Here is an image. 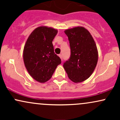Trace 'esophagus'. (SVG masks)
I'll return each mask as SVG.
<instances>
[{
	"mask_svg": "<svg viewBox=\"0 0 120 120\" xmlns=\"http://www.w3.org/2000/svg\"><path fill=\"white\" fill-rule=\"evenodd\" d=\"M59 57H60V58L61 59V60H63V57H62V55L60 54V55H59Z\"/></svg>",
	"mask_w": 120,
	"mask_h": 120,
	"instance_id": "34e87169",
	"label": "esophagus"
}]
</instances>
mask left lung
I'll return each instance as SVG.
<instances>
[{"instance_id": "1", "label": "left lung", "mask_w": 120, "mask_h": 120, "mask_svg": "<svg viewBox=\"0 0 120 120\" xmlns=\"http://www.w3.org/2000/svg\"><path fill=\"white\" fill-rule=\"evenodd\" d=\"M71 47V57L63 67L69 78L75 83L89 78L98 60L97 47L89 31L82 26L65 30Z\"/></svg>"}]
</instances>
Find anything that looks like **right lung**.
I'll use <instances>...</instances> for the list:
<instances>
[{
    "instance_id": "1",
    "label": "right lung",
    "mask_w": 120,
    "mask_h": 120,
    "mask_svg": "<svg viewBox=\"0 0 120 120\" xmlns=\"http://www.w3.org/2000/svg\"><path fill=\"white\" fill-rule=\"evenodd\" d=\"M57 30L42 26L37 27L27 38L24 51L25 66L30 76L41 83L51 78L61 59L54 52L52 41Z\"/></svg>"
}]
</instances>
